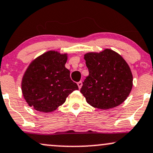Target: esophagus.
Instances as JSON below:
<instances>
[{"label":"esophagus","instance_id":"34e87169","mask_svg":"<svg viewBox=\"0 0 153 153\" xmlns=\"http://www.w3.org/2000/svg\"><path fill=\"white\" fill-rule=\"evenodd\" d=\"M78 88H79V89H80V88H81L82 85V82L81 81L78 82Z\"/></svg>","mask_w":153,"mask_h":153}]
</instances>
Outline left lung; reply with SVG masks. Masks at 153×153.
Listing matches in <instances>:
<instances>
[{
	"label": "left lung",
	"mask_w": 153,
	"mask_h": 153,
	"mask_svg": "<svg viewBox=\"0 0 153 153\" xmlns=\"http://www.w3.org/2000/svg\"><path fill=\"white\" fill-rule=\"evenodd\" d=\"M89 75L80 93L94 108L109 109L127 99L133 85L131 69L120 54L110 49L84 54Z\"/></svg>",
	"instance_id": "8db88e82"
}]
</instances>
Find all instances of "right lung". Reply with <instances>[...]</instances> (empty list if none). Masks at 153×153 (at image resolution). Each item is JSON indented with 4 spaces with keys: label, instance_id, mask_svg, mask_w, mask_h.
Masks as SVG:
<instances>
[{
    "label": "right lung",
    "instance_id": "add662e5",
    "mask_svg": "<svg viewBox=\"0 0 153 153\" xmlns=\"http://www.w3.org/2000/svg\"><path fill=\"white\" fill-rule=\"evenodd\" d=\"M67 59V53L50 50L29 64L22 80L23 96L29 106L45 113L54 111L78 90L65 66Z\"/></svg>",
    "mask_w": 153,
    "mask_h": 153
}]
</instances>
